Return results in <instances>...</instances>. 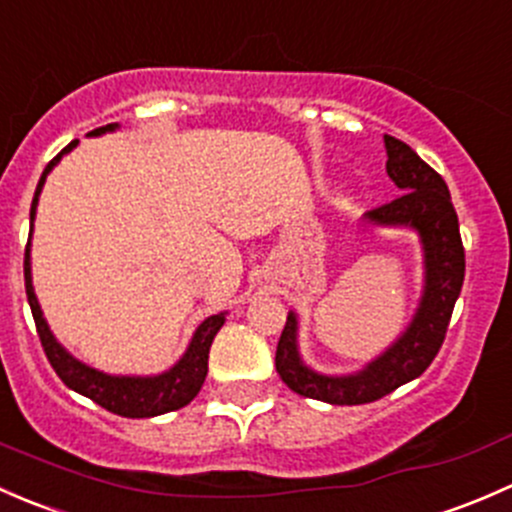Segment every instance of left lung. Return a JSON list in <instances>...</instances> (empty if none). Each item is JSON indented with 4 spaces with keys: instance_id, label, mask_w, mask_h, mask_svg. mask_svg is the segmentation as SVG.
<instances>
[{
    "instance_id": "left-lung-1",
    "label": "left lung",
    "mask_w": 512,
    "mask_h": 512,
    "mask_svg": "<svg viewBox=\"0 0 512 512\" xmlns=\"http://www.w3.org/2000/svg\"><path fill=\"white\" fill-rule=\"evenodd\" d=\"M384 150L387 175L399 187V197L367 212L365 224L382 229H409L419 236L424 286L412 320L392 345L384 347L357 372L325 374L305 365L298 347L295 310L288 313L276 350V370L295 394L337 407L382 399L384 394L412 382L431 365L446 337L466 273L458 217L444 179L402 140L384 135Z\"/></svg>"
}]
</instances>
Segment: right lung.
<instances>
[{
	"mask_svg": "<svg viewBox=\"0 0 512 512\" xmlns=\"http://www.w3.org/2000/svg\"><path fill=\"white\" fill-rule=\"evenodd\" d=\"M120 125L110 123L103 128L91 130L88 138H100L105 133H115ZM78 147V140L68 142L66 147L54 157V160L46 165L44 175H41L39 184H36L34 202H31V231H29V244H26V256H24V281H26V298H29L31 315H34L36 333L41 337V345H44L46 357H49L51 367L61 377V382L66 384L73 392L83 394V397L93 399L108 412L118 416H128V419H147V416H160L167 412H175V409L187 407L194 397L202 389L204 379H207L209 370V347H212L214 337L221 330L226 320L224 313L209 315L207 320L199 323V328L194 330L192 340H189L187 350L182 352V357L170 367V370L160 374H108L96 367L86 365L78 357H73L66 347L56 340V335L51 333L49 323L44 318V310H41L39 298L34 293V281H31V234H34V219H36V207H39L41 189H44L46 177L61 162L63 155Z\"/></svg>",
	"mask_w": 512,
	"mask_h": 512,
	"instance_id": "1",
	"label": "right lung"
}]
</instances>
